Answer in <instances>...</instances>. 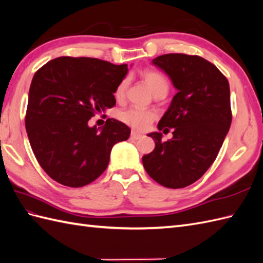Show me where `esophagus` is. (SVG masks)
<instances>
[{"instance_id": "obj_1", "label": "esophagus", "mask_w": 263, "mask_h": 263, "mask_svg": "<svg viewBox=\"0 0 263 263\" xmlns=\"http://www.w3.org/2000/svg\"><path fill=\"white\" fill-rule=\"evenodd\" d=\"M131 138H132L133 140H140V139L142 138V136H141V134H139V133H137V132L132 131V132H131Z\"/></svg>"}]
</instances>
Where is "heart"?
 Wrapping results in <instances>:
<instances>
[{
    "instance_id": "heart-1",
    "label": "heart",
    "mask_w": 263,
    "mask_h": 263,
    "mask_svg": "<svg viewBox=\"0 0 263 263\" xmlns=\"http://www.w3.org/2000/svg\"><path fill=\"white\" fill-rule=\"evenodd\" d=\"M143 82L148 85L150 89L152 90L156 96L158 95H164L166 96L169 90V82L163 74L160 71L155 69H144L141 74ZM127 85L129 81L127 78H123L122 81L117 85L114 90V96L117 100H122L125 95V91L127 89ZM119 119L127 124L129 126L133 127L137 131H145L149 129L152 122L156 119V113L149 111V109H142L137 107H131L124 109L119 113Z\"/></svg>"
}]
</instances>
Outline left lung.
Returning <instances> with one entry per match:
<instances>
[{"label": "left lung", "mask_w": 263, "mask_h": 263, "mask_svg": "<svg viewBox=\"0 0 263 263\" xmlns=\"http://www.w3.org/2000/svg\"><path fill=\"white\" fill-rule=\"evenodd\" d=\"M178 89L158 124L174 129L162 141L150 133L155 149L142 157L145 172L167 188H184L198 180L218 155L232 122L230 85L215 65L199 56L166 53L152 60Z\"/></svg>", "instance_id": "8db88e82"}]
</instances>
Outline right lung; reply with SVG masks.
<instances>
[{
  "instance_id": "obj_1",
  "label": "right lung",
  "mask_w": 263,
  "mask_h": 263,
  "mask_svg": "<svg viewBox=\"0 0 263 263\" xmlns=\"http://www.w3.org/2000/svg\"><path fill=\"white\" fill-rule=\"evenodd\" d=\"M127 65L88 57H58L35 71L29 90L26 129L41 168L68 187L86 186L104 173L115 143L130 127L107 119L89 127L96 113L115 105L114 90Z\"/></svg>"
}]
</instances>
